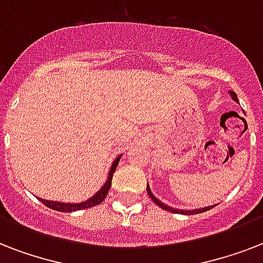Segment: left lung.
I'll use <instances>...</instances> for the list:
<instances>
[{
    "label": "left lung",
    "instance_id": "8db88e82",
    "mask_svg": "<svg viewBox=\"0 0 263 263\" xmlns=\"http://www.w3.org/2000/svg\"><path fill=\"white\" fill-rule=\"evenodd\" d=\"M229 94H231V97H232V99L235 101V102L239 103V99H237V95L235 91H229ZM147 194L148 196L152 198L153 202L156 204H158L160 208H162L164 210H168V212H172V213H177V214H184V216H191V214H199V213H203V212H208V210H210V209H213L214 206H217V204H212V206H208V208H200V209H194V210H181V209H175V208H171V206H168V204H165L164 202H161L160 199H157V196L154 195L152 192V190H150V185H148L147 183Z\"/></svg>",
    "mask_w": 263,
    "mask_h": 263
}]
</instances>
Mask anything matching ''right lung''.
<instances>
[{"mask_svg": "<svg viewBox=\"0 0 263 263\" xmlns=\"http://www.w3.org/2000/svg\"><path fill=\"white\" fill-rule=\"evenodd\" d=\"M120 158L121 156L116 157L115 161L111 162L110 171H109V175H107V179L105 181L102 187L99 188L98 191L95 192L94 195L88 198L87 200H83V202H79V203H67V202H57V200H47V199H42V198H38L41 202H42L45 206L47 208L53 209L55 212H61V213H72V212H78V210H83V209H88V208H94L97 204L102 203L105 198H106L107 192L110 190L111 185V179H113V173L116 172V168H117V165L120 162Z\"/></svg>", "mask_w": 263, "mask_h": 263, "instance_id": "add662e5", "label": "right lung"}]
</instances>
